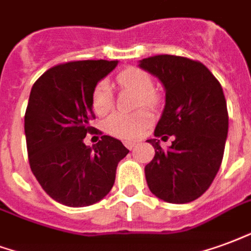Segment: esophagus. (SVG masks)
<instances>
[{
  "label": "esophagus",
  "mask_w": 251,
  "mask_h": 251,
  "mask_svg": "<svg viewBox=\"0 0 251 251\" xmlns=\"http://www.w3.org/2000/svg\"><path fill=\"white\" fill-rule=\"evenodd\" d=\"M135 145H137V142H133V141H126L125 142V146L129 150H131L133 148H134Z\"/></svg>",
  "instance_id": "obj_1"
}]
</instances>
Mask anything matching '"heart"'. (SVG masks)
Segmentation results:
<instances>
[{"instance_id":"1","label":"heart","mask_w":251,"mask_h":251,"mask_svg":"<svg viewBox=\"0 0 251 251\" xmlns=\"http://www.w3.org/2000/svg\"><path fill=\"white\" fill-rule=\"evenodd\" d=\"M117 83L121 88L133 89L140 93L138 100L140 106L154 107L158 103V97L153 92V78L149 73L140 68H127L117 75ZM92 106L98 116L109 113L113 106V98L106 81H101L94 88L92 94ZM153 116L149 111H138L135 114H122L116 113L106 121V131L120 140L131 141L144 134L145 130L151 125Z\"/></svg>"}]
</instances>
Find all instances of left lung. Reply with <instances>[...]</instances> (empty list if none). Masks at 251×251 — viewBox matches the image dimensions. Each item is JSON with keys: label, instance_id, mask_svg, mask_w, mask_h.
Listing matches in <instances>:
<instances>
[{"label": "left lung", "instance_id": "obj_1", "mask_svg": "<svg viewBox=\"0 0 251 251\" xmlns=\"http://www.w3.org/2000/svg\"><path fill=\"white\" fill-rule=\"evenodd\" d=\"M140 68L162 82L166 103L154 135L174 137L163 150L159 140H148L155 150L145 166L150 192L170 203H187L210 187L224 158L229 114L218 79L200 61L179 55H153Z\"/></svg>", "mask_w": 251, "mask_h": 251}]
</instances>
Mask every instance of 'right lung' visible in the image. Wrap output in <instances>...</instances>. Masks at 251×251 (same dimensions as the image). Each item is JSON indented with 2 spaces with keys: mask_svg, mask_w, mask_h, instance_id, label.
I'll list each match as a JSON object with an SVG mask.
<instances>
[{
  "mask_svg": "<svg viewBox=\"0 0 251 251\" xmlns=\"http://www.w3.org/2000/svg\"><path fill=\"white\" fill-rule=\"evenodd\" d=\"M118 61H70L46 70L31 88L25 113L30 169L46 194L72 207L101 201L116 181L117 165L129 150L120 140L102 135L86 146V134L101 133L92 94Z\"/></svg>",
  "mask_w": 251,
  "mask_h": 251,
  "instance_id": "right-lung-1",
  "label": "right lung"
}]
</instances>
